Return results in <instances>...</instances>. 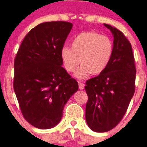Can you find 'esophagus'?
I'll list each match as a JSON object with an SVG mask.
<instances>
[{"label":"esophagus","mask_w":147,"mask_h":147,"mask_svg":"<svg viewBox=\"0 0 147 147\" xmlns=\"http://www.w3.org/2000/svg\"><path fill=\"white\" fill-rule=\"evenodd\" d=\"M78 84H79V88L80 90H83L84 88V84L82 83L81 82H78Z\"/></svg>","instance_id":"esophagus-1"}]
</instances>
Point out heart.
<instances>
[{"label": "heart", "mask_w": 147, "mask_h": 147, "mask_svg": "<svg viewBox=\"0 0 147 147\" xmlns=\"http://www.w3.org/2000/svg\"><path fill=\"white\" fill-rule=\"evenodd\" d=\"M71 48L64 46L61 50V58L65 69L74 72L81 63L76 76L84 79L92 73L98 75L109 65L113 54L114 46L108 36L94 31L82 32L71 42Z\"/></svg>", "instance_id": "b5f03b06"}]
</instances>
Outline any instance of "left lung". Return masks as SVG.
<instances>
[{"instance_id": "8db88e82", "label": "left lung", "mask_w": 147, "mask_h": 147, "mask_svg": "<svg viewBox=\"0 0 147 147\" xmlns=\"http://www.w3.org/2000/svg\"><path fill=\"white\" fill-rule=\"evenodd\" d=\"M114 37L113 54L106 69L86 81V120L90 129L109 131L122 119L135 91L136 67L131 44L121 31L108 24Z\"/></svg>"}]
</instances>
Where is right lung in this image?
<instances>
[{"mask_svg": "<svg viewBox=\"0 0 147 147\" xmlns=\"http://www.w3.org/2000/svg\"><path fill=\"white\" fill-rule=\"evenodd\" d=\"M73 24L45 22L24 38L14 61L13 88L25 119L35 127L57 125L78 83L62 67L61 50Z\"/></svg>", "mask_w": 147, "mask_h": 147, "instance_id": "1", "label": "right lung"}]
</instances>
